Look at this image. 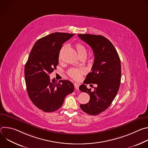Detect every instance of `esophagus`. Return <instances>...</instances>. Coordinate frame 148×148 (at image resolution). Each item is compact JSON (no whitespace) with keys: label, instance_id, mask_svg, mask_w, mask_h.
Masks as SVG:
<instances>
[{"label":"esophagus","instance_id":"esophagus-1","mask_svg":"<svg viewBox=\"0 0 148 148\" xmlns=\"http://www.w3.org/2000/svg\"><path fill=\"white\" fill-rule=\"evenodd\" d=\"M74 87L76 90H78L79 89V86L77 84H74Z\"/></svg>","mask_w":148,"mask_h":148}]
</instances>
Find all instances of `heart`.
I'll return each instance as SVG.
<instances>
[{"instance_id":"heart-1","label":"heart","mask_w":148,"mask_h":148,"mask_svg":"<svg viewBox=\"0 0 148 148\" xmlns=\"http://www.w3.org/2000/svg\"><path fill=\"white\" fill-rule=\"evenodd\" d=\"M75 49H76V50L78 52V54L79 56H81L84 54H86V53H87L86 49L85 46H84L82 44H81L80 43H77L75 44ZM66 47H67V46H64L60 50V51L59 52V54H58V60H61L62 54H63V53H64V51L65 50ZM84 73V70L81 69L73 68V69H70L68 71L69 75L75 80L78 79L80 78L81 75Z\"/></svg>"}]
</instances>
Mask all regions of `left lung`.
Instances as JSON below:
<instances>
[{"mask_svg":"<svg viewBox=\"0 0 148 148\" xmlns=\"http://www.w3.org/2000/svg\"><path fill=\"white\" fill-rule=\"evenodd\" d=\"M92 49L94 61L91 72L86 77L84 84H97L93 91L85 84L79 87L81 91L90 95L88 103L81 104L80 108L86 113L97 115L111 105L119 90L121 78V60L111 42L101 35L78 34Z\"/></svg>","mask_w":148,"mask_h":148,"instance_id":"left-lung-1","label":"left lung"}]
</instances>
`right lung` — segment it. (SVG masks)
Masks as SVG:
<instances>
[{
	"label": "right lung",
	"instance_id": "add662e5",
	"mask_svg": "<svg viewBox=\"0 0 148 148\" xmlns=\"http://www.w3.org/2000/svg\"><path fill=\"white\" fill-rule=\"evenodd\" d=\"M75 34L53 33L38 40L25 64V77L28 95L36 107L46 112L60 108L66 97L74 91L69 80L50 79L58 64V54L62 44Z\"/></svg>",
	"mask_w": 148,
	"mask_h": 148
}]
</instances>
